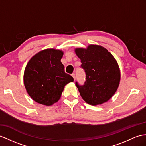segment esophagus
Returning <instances> with one entry per match:
<instances>
[{"label":"esophagus","mask_w":146,"mask_h":146,"mask_svg":"<svg viewBox=\"0 0 146 146\" xmlns=\"http://www.w3.org/2000/svg\"><path fill=\"white\" fill-rule=\"evenodd\" d=\"M72 76L73 77V78H74V80H76V74H74V73H73L72 74Z\"/></svg>","instance_id":"34e87169"}]
</instances>
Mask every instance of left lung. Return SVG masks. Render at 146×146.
I'll use <instances>...</instances> for the list:
<instances>
[{
	"instance_id": "8db88e82",
	"label": "left lung",
	"mask_w": 146,
	"mask_h": 146,
	"mask_svg": "<svg viewBox=\"0 0 146 146\" xmlns=\"http://www.w3.org/2000/svg\"><path fill=\"white\" fill-rule=\"evenodd\" d=\"M80 67L85 73L84 85L76 82L81 97L87 104L97 105L107 102L115 94L120 81V71L114 57L104 47L88 46L76 49Z\"/></svg>"
}]
</instances>
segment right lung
<instances>
[{
	"label": "right lung",
	"instance_id": "obj_1",
	"mask_svg": "<svg viewBox=\"0 0 146 146\" xmlns=\"http://www.w3.org/2000/svg\"><path fill=\"white\" fill-rule=\"evenodd\" d=\"M62 51L47 49L35 55L28 62L24 72V84L35 102L49 106L60 98L64 86L73 77L65 72L61 62Z\"/></svg>",
	"mask_w": 146,
	"mask_h": 146
}]
</instances>
